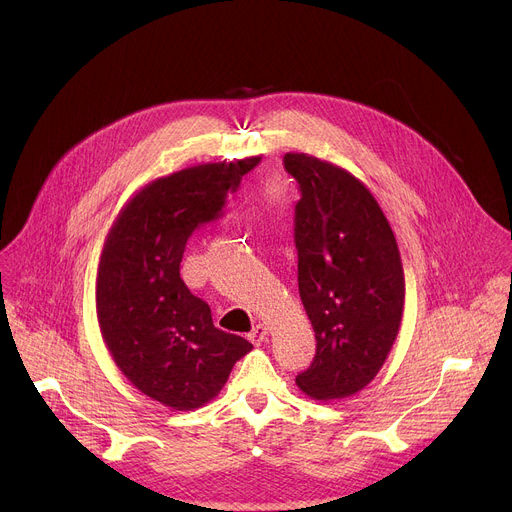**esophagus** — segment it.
<instances>
[{
  "label": "esophagus",
  "instance_id": "esophagus-1",
  "mask_svg": "<svg viewBox=\"0 0 512 512\" xmlns=\"http://www.w3.org/2000/svg\"><path fill=\"white\" fill-rule=\"evenodd\" d=\"M267 336H269V330H267V326H263V324H257V326L251 330V334H249V340H251L255 346H259L261 342H265V340H267Z\"/></svg>",
  "mask_w": 512,
  "mask_h": 512
}]
</instances>
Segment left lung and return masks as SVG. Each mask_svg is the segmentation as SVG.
Listing matches in <instances>:
<instances>
[{"mask_svg": "<svg viewBox=\"0 0 512 512\" xmlns=\"http://www.w3.org/2000/svg\"><path fill=\"white\" fill-rule=\"evenodd\" d=\"M300 184L298 285L316 332V356L296 377L312 399L334 401L367 387L401 328L405 275L379 202L348 170L308 154H285Z\"/></svg>", "mask_w": 512, "mask_h": 512, "instance_id": "1", "label": "left lung"}]
</instances>
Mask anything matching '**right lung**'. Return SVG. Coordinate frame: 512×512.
I'll return each mask as SVG.
<instances>
[{"instance_id":"right-lung-1","label":"right lung","mask_w":512,"mask_h":512,"mask_svg":"<svg viewBox=\"0 0 512 512\" xmlns=\"http://www.w3.org/2000/svg\"><path fill=\"white\" fill-rule=\"evenodd\" d=\"M261 158L200 164L145 184L117 214L97 271V318L119 371L150 399L192 411L225 387L253 344L212 324L180 277L188 237L221 216Z\"/></svg>"}]
</instances>
